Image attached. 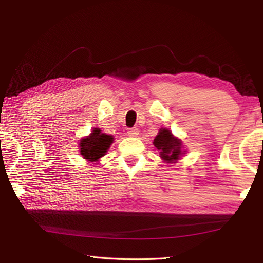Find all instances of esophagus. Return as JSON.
<instances>
[{"instance_id":"1","label":"esophagus","mask_w":263,"mask_h":263,"mask_svg":"<svg viewBox=\"0 0 263 263\" xmlns=\"http://www.w3.org/2000/svg\"><path fill=\"white\" fill-rule=\"evenodd\" d=\"M138 135H139L138 127H130V128H127V136H130V137H137Z\"/></svg>"}]
</instances>
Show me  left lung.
I'll return each instance as SVG.
<instances>
[{
  "label": "left lung",
  "mask_w": 263,
  "mask_h": 263,
  "mask_svg": "<svg viewBox=\"0 0 263 263\" xmlns=\"http://www.w3.org/2000/svg\"><path fill=\"white\" fill-rule=\"evenodd\" d=\"M155 147L160 150V157L167 163H174L184 153L182 150V142L174 138L170 130L161 128L154 140Z\"/></svg>",
  "instance_id": "obj_1"
}]
</instances>
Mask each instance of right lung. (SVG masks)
Instances as JSON below:
<instances>
[{"label":"right lung","mask_w":263,"mask_h":263,"mask_svg":"<svg viewBox=\"0 0 263 263\" xmlns=\"http://www.w3.org/2000/svg\"><path fill=\"white\" fill-rule=\"evenodd\" d=\"M111 142H113V137L102 133L99 128H93L90 136L80 141V153L83 158L89 161H95L103 157Z\"/></svg>","instance_id":"1"}]
</instances>
